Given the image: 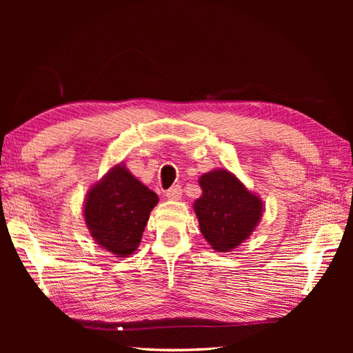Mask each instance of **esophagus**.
<instances>
[{
    "instance_id": "obj_1",
    "label": "esophagus",
    "mask_w": 353,
    "mask_h": 353,
    "mask_svg": "<svg viewBox=\"0 0 353 353\" xmlns=\"http://www.w3.org/2000/svg\"><path fill=\"white\" fill-rule=\"evenodd\" d=\"M165 197L168 200H179L182 197V188L179 185L171 186L168 191H165Z\"/></svg>"
}]
</instances>
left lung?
I'll list each match as a JSON object with an SVG mask.
<instances>
[{"instance_id": "8db88e82", "label": "left lung", "mask_w": 353, "mask_h": 353, "mask_svg": "<svg viewBox=\"0 0 353 353\" xmlns=\"http://www.w3.org/2000/svg\"><path fill=\"white\" fill-rule=\"evenodd\" d=\"M199 185L201 196L192 208L201 235L215 252H232L258 228L264 201L226 168L205 172L199 177Z\"/></svg>"}]
</instances>
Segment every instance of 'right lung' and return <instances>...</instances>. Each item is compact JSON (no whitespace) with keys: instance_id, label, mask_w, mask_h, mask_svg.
<instances>
[{"instance_id":"add662e5","label":"right lung","mask_w":353,"mask_h":353,"mask_svg":"<svg viewBox=\"0 0 353 353\" xmlns=\"http://www.w3.org/2000/svg\"><path fill=\"white\" fill-rule=\"evenodd\" d=\"M157 201V194L139 182L124 162H119L86 192V229L94 241L115 258H129L139 247Z\"/></svg>"}]
</instances>
